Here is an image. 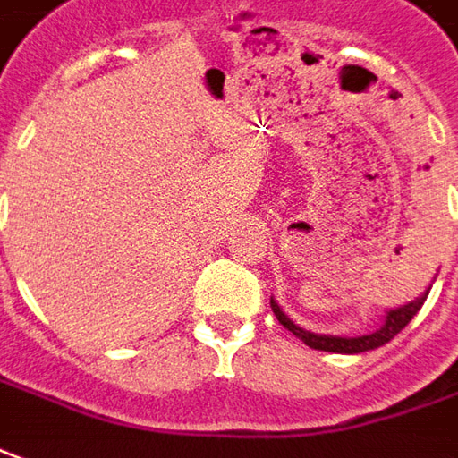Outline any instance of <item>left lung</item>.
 <instances>
[{
    "label": "left lung",
    "mask_w": 458,
    "mask_h": 458,
    "mask_svg": "<svg viewBox=\"0 0 458 458\" xmlns=\"http://www.w3.org/2000/svg\"><path fill=\"white\" fill-rule=\"evenodd\" d=\"M426 295H428V291H426L421 298L411 301L409 306L396 308V310H388V313H386V323L378 328V331H373V334L369 335H359V338H338V335L310 334V331H303L301 326H295L293 320L288 318L281 308H278V303H276L273 298H270V308H273L276 318L281 320L283 328H288L291 334L298 335L306 346L316 348V351H331V353H363V351H373V348L384 346V344H388L394 335L399 334L401 328H406V326H409V320H411L413 316L421 310V306H424Z\"/></svg>",
    "instance_id": "1"
}]
</instances>
